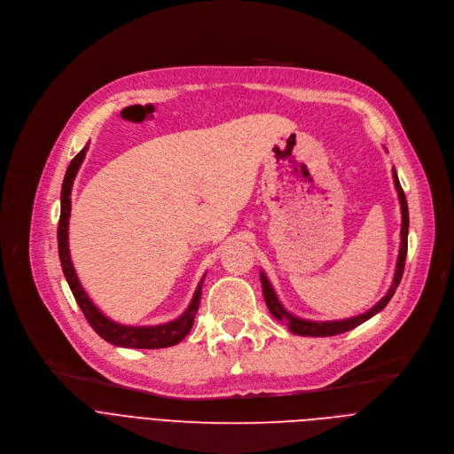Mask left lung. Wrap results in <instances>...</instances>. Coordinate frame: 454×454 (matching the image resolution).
<instances>
[{"label":"left lung","mask_w":454,"mask_h":454,"mask_svg":"<svg viewBox=\"0 0 454 454\" xmlns=\"http://www.w3.org/2000/svg\"><path fill=\"white\" fill-rule=\"evenodd\" d=\"M394 181H395V188L399 193V201H401V212H403V228H401V249H399V258H397V266H395V275H394V284L387 289V293L366 312L354 316V317H347V319H338V321H312V319H301L298 316H293L289 310H286V307L280 303L273 286L270 284L268 277L264 275V271L261 273V282H262V293H264V300L268 303L270 312L282 323H286L287 329L293 334L298 336H317V338H327V336H336V334H343L348 333L352 329H356L361 323H364L366 319H370L372 316H375L377 312H380L387 301L392 300V296L395 294V289L401 284L403 273H404V264H406V253H408V228H410V214H408V203H406V196L404 190L399 183L397 172L394 168Z\"/></svg>","instance_id":"left-lung-1"}]
</instances>
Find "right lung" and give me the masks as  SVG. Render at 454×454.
Masks as SVG:
<instances>
[{"label": "right lung", "instance_id": "1", "mask_svg": "<svg viewBox=\"0 0 454 454\" xmlns=\"http://www.w3.org/2000/svg\"><path fill=\"white\" fill-rule=\"evenodd\" d=\"M88 145L72 160L67 176H64L62 181V190H60V217H59V228H57V242H59V258H60V266H62V273L68 280V286L79 303V307L82 309L86 319L90 325L93 327V331L106 340L111 345L116 347H123V348H165V347H172L177 345L179 341L184 340V336L190 333L192 325H193V317H196V312L200 309V301H201V287H203V280L198 286L196 293H193V298L188 305V309L177 317L172 319L168 323H161V325H154V327H133V325H120V323L109 319L86 294V291L82 289L77 273L74 270L72 258H70V247H68V221H70V212H72V186H74V179L79 172V167L84 161Z\"/></svg>", "mask_w": 454, "mask_h": 454}]
</instances>
